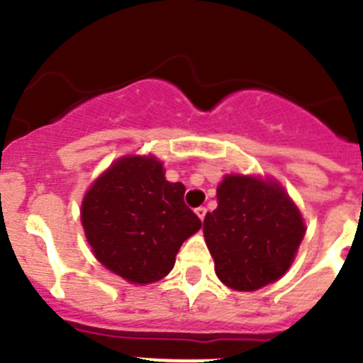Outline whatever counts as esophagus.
<instances>
[{
    "label": "esophagus",
    "instance_id": "esophagus-1",
    "mask_svg": "<svg viewBox=\"0 0 363 363\" xmlns=\"http://www.w3.org/2000/svg\"><path fill=\"white\" fill-rule=\"evenodd\" d=\"M196 214H198V218H200V220L203 221L205 220V214H207V209H205V207H198Z\"/></svg>",
    "mask_w": 363,
    "mask_h": 363
}]
</instances>
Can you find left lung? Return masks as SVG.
<instances>
[{"mask_svg":"<svg viewBox=\"0 0 363 363\" xmlns=\"http://www.w3.org/2000/svg\"><path fill=\"white\" fill-rule=\"evenodd\" d=\"M218 207L203 220L214 271L227 287L256 291L291 267L306 223L277 182L229 174L216 191Z\"/></svg>","mask_w":363,"mask_h":363,"instance_id":"1","label":"left lung"}]
</instances>
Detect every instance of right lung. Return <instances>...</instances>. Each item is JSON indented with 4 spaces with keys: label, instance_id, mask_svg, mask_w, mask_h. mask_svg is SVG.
<instances>
[{
    "label": "right lung",
    "instance_id": "add662e5",
    "mask_svg": "<svg viewBox=\"0 0 363 363\" xmlns=\"http://www.w3.org/2000/svg\"><path fill=\"white\" fill-rule=\"evenodd\" d=\"M184 194V184L167 182L154 156L112 163L82 203L86 242L99 264L138 285L167 277L182 243L201 227Z\"/></svg>",
    "mask_w": 363,
    "mask_h": 363
}]
</instances>
